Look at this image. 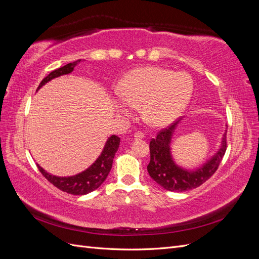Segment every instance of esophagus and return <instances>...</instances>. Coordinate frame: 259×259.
Segmentation results:
<instances>
[{"instance_id":"1","label":"esophagus","mask_w":259,"mask_h":259,"mask_svg":"<svg viewBox=\"0 0 259 259\" xmlns=\"http://www.w3.org/2000/svg\"><path fill=\"white\" fill-rule=\"evenodd\" d=\"M134 137H135L136 139H142V138L145 137V133L142 132V131H137V132H135Z\"/></svg>"}]
</instances>
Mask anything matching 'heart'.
I'll list each match as a JSON object with an SVG mask.
<instances>
[{
    "mask_svg": "<svg viewBox=\"0 0 259 259\" xmlns=\"http://www.w3.org/2000/svg\"><path fill=\"white\" fill-rule=\"evenodd\" d=\"M193 82L185 72L160 67L133 70L119 86V110L127 113L143 105V116L152 126H165L185 110L192 96Z\"/></svg>",
    "mask_w": 259,
    "mask_h": 259,
    "instance_id": "heart-1",
    "label": "heart"
}]
</instances>
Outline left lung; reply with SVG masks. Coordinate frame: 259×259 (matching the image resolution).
<instances>
[{"mask_svg":"<svg viewBox=\"0 0 259 259\" xmlns=\"http://www.w3.org/2000/svg\"><path fill=\"white\" fill-rule=\"evenodd\" d=\"M176 124L177 122H174L162 128L156 137L150 140V162L147 169L150 177L164 189L182 192L198 188L214 175L227 150V131L224 134L222 148L214 158L197 170L188 171L175 165L169 152L170 138Z\"/></svg>","mask_w":259,"mask_h":259,"instance_id":"1","label":"left lung"}]
</instances>
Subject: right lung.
Instances as JSON below:
<instances>
[{"instance_id":"obj_1","label":"right lung","mask_w":259,"mask_h":259,"mask_svg":"<svg viewBox=\"0 0 259 259\" xmlns=\"http://www.w3.org/2000/svg\"><path fill=\"white\" fill-rule=\"evenodd\" d=\"M80 61L81 59L70 62V64H67L64 67L54 70V71H52L48 76H45L41 81L37 90L42 88L45 83H48L52 79H55V77L72 72L73 68L79 64ZM119 144L120 138L115 135H112L107 140L103 152H101L95 163L86 170L82 171V173L71 177H58L51 175L48 171H45L40 165H37V168L52 185L58 188L61 191H65L67 193L74 195L90 193L94 190H96L106 180L109 171H110L112 167L113 158L115 152L117 151V148H119Z\"/></svg>"}]
</instances>
